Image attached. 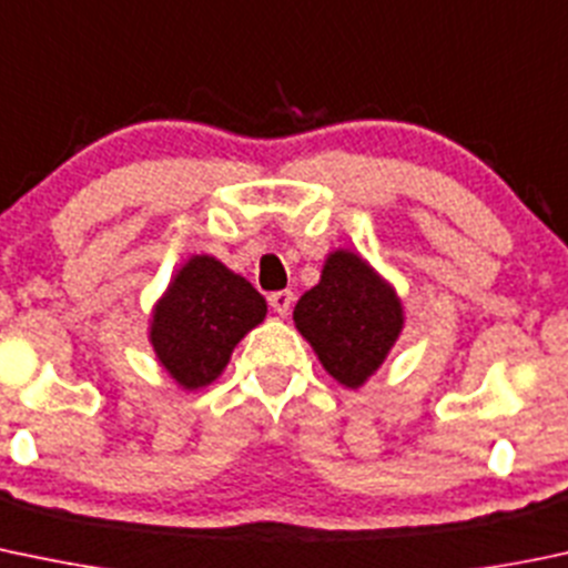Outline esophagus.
I'll return each instance as SVG.
<instances>
[{
    "instance_id": "obj_1",
    "label": "esophagus",
    "mask_w": 568,
    "mask_h": 568,
    "mask_svg": "<svg viewBox=\"0 0 568 568\" xmlns=\"http://www.w3.org/2000/svg\"><path fill=\"white\" fill-rule=\"evenodd\" d=\"M268 307L277 315H288L291 307H294V291H274V294H268Z\"/></svg>"
}]
</instances>
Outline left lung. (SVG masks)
Instances as JSON below:
<instances>
[{
  "label": "left lung",
  "mask_w": 568,
  "mask_h": 568,
  "mask_svg": "<svg viewBox=\"0 0 568 568\" xmlns=\"http://www.w3.org/2000/svg\"><path fill=\"white\" fill-rule=\"evenodd\" d=\"M294 324L337 384L359 389L384 364L405 326L389 280L354 250L326 255L318 285L304 291Z\"/></svg>",
  "instance_id": "1"
}]
</instances>
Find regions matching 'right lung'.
<instances>
[{"instance_id":"obj_1","label":"right lung","mask_w":568,"mask_h":568,"mask_svg":"<svg viewBox=\"0 0 568 568\" xmlns=\"http://www.w3.org/2000/svg\"><path fill=\"white\" fill-rule=\"evenodd\" d=\"M266 318V300L214 255H190L152 307L149 343L165 373L195 392L223 375L231 354Z\"/></svg>"}]
</instances>
